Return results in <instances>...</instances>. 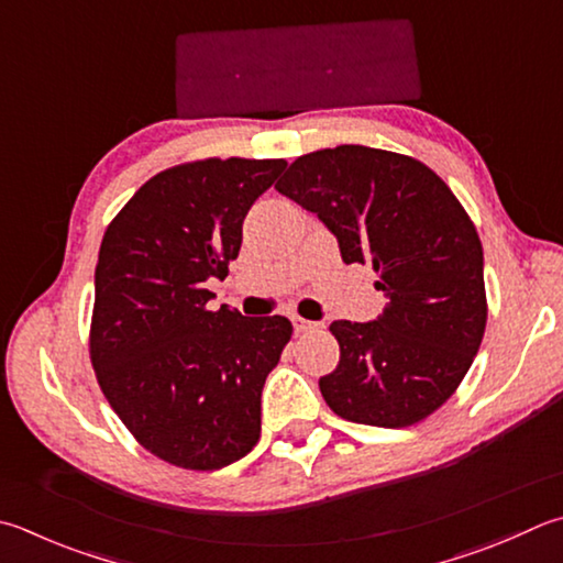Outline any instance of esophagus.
I'll list each match as a JSON object with an SVG mask.
<instances>
[{"instance_id": "1", "label": "esophagus", "mask_w": 563, "mask_h": 563, "mask_svg": "<svg viewBox=\"0 0 563 563\" xmlns=\"http://www.w3.org/2000/svg\"><path fill=\"white\" fill-rule=\"evenodd\" d=\"M291 323H294V328H296V331H299V333H311V331H318V328H321V323L306 321V318H301V316H294Z\"/></svg>"}]
</instances>
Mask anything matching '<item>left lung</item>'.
Wrapping results in <instances>:
<instances>
[{
    "instance_id": "left-lung-1",
    "label": "left lung",
    "mask_w": 563,
    "mask_h": 563,
    "mask_svg": "<svg viewBox=\"0 0 563 563\" xmlns=\"http://www.w3.org/2000/svg\"><path fill=\"white\" fill-rule=\"evenodd\" d=\"M333 232L345 264H373L377 321H333L341 360L318 379L338 417L382 429L437 411L473 365L485 321L483 245L429 166L341 144L296 158L274 186Z\"/></svg>"
}]
</instances>
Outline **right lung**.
Wrapping results in <instances>:
<instances>
[{
  "instance_id": "right-lung-1",
  "label": "right lung",
  "mask_w": 563,
  "mask_h": 563,
  "mask_svg": "<svg viewBox=\"0 0 563 563\" xmlns=\"http://www.w3.org/2000/svg\"><path fill=\"white\" fill-rule=\"evenodd\" d=\"M284 158H203L150 178L104 230L90 360L142 446L178 468L218 471L262 431V387L291 323L210 311V277L238 260L242 220Z\"/></svg>"
}]
</instances>
